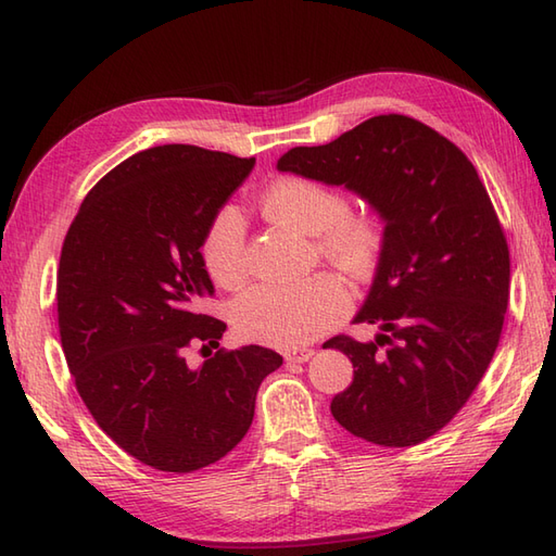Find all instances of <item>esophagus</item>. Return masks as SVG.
<instances>
[{"instance_id":"34e87169","label":"esophagus","mask_w":556,"mask_h":556,"mask_svg":"<svg viewBox=\"0 0 556 556\" xmlns=\"http://www.w3.org/2000/svg\"><path fill=\"white\" fill-rule=\"evenodd\" d=\"M313 355H315L313 348H295V351L283 353V359H287V363H307Z\"/></svg>"}]
</instances>
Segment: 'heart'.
<instances>
[{
  "label": "heart",
  "instance_id": "1",
  "mask_svg": "<svg viewBox=\"0 0 556 556\" xmlns=\"http://www.w3.org/2000/svg\"><path fill=\"white\" fill-rule=\"evenodd\" d=\"M263 208L283 225L317 237V251L355 277L377 269L386 249V227L379 215L351 213L341 191L315 179L283 177L265 191ZM201 257L219 287H237L249 275L247 219L235 203L213 213L201 239ZM353 295L345 279L331 269L293 283H257L231 305L243 337L299 348L333 329L351 309Z\"/></svg>",
  "mask_w": 556,
  "mask_h": 556
}]
</instances>
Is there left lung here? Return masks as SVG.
Here are the masks:
<instances>
[{
	"mask_svg": "<svg viewBox=\"0 0 556 556\" xmlns=\"http://www.w3.org/2000/svg\"><path fill=\"white\" fill-rule=\"evenodd\" d=\"M277 167L345 185L381 213L386 249L355 317L381 333L325 343L355 369L331 415L374 445L424 443L467 405L505 325L509 247L479 173L447 137L400 113L295 147Z\"/></svg>",
	"mask_w": 556,
	"mask_h": 556,
	"instance_id": "obj_1",
	"label": "left lung"
}]
</instances>
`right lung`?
Segmentation results:
<instances>
[{"label": "right lung", "instance_id": "obj_1", "mask_svg": "<svg viewBox=\"0 0 556 556\" xmlns=\"http://www.w3.org/2000/svg\"><path fill=\"white\" fill-rule=\"evenodd\" d=\"M255 159L163 144L115 165L89 189L63 239L61 348L89 415L147 467L191 473L231 453L255 393L281 355L225 351V321L199 313L213 293L201 239ZM189 346L216 353L201 368Z\"/></svg>", "mask_w": 556, "mask_h": 556}]
</instances>
